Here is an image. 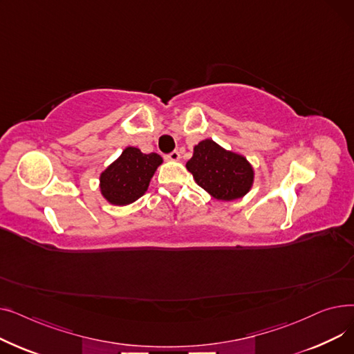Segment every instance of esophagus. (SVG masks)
Listing matches in <instances>:
<instances>
[{
	"label": "esophagus",
	"mask_w": 354,
	"mask_h": 354,
	"mask_svg": "<svg viewBox=\"0 0 354 354\" xmlns=\"http://www.w3.org/2000/svg\"><path fill=\"white\" fill-rule=\"evenodd\" d=\"M166 159L167 160H172V162H178V160H180V155H179L178 151H174L172 153H169V155L166 156Z\"/></svg>",
	"instance_id": "esophagus-1"
}]
</instances>
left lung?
<instances>
[{"instance_id":"8db88e82","label":"left lung","mask_w":354,"mask_h":354,"mask_svg":"<svg viewBox=\"0 0 354 354\" xmlns=\"http://www.w3.org/2000/svg\"><path fill=\"white\" fill-rule=\"evenodd\" d=\"M187 169L199 187L218 201L230 202L244 198L254 187L255 171L250 160L212 139L195 145Z\"/></svg>"}]
</instances>
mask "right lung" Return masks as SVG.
I'll list each match as a JSON object with an SVG mask.
<instances>
[{
	"label": "right lung",
	"mask_w": 354,
	"mask_h": 354,
	"mask_svg": "<svg viewBox=\"0 0 354 354\" xmlns=\"http://www.w3.org/2000/svg\"><path fill=\"white\" fill-rule=\"evenodd\" d=\"M163 159L158 153H142L140 149L127 146L120 156L100 174L102 196L116 207H126L142 198Z\"/></svg>",
	"instance_id": "right-lung-1"
}]
</instances>
